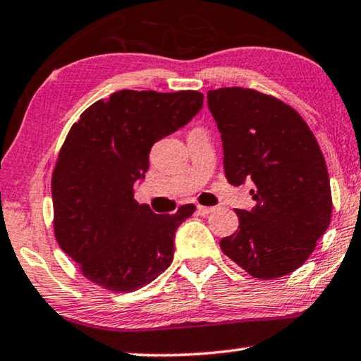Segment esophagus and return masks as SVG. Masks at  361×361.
Returning a JSON list of instances; mask_svg holds the SVG:
<instances>
[{"mask_svg":"<svg viewBox=\"0 0 361 361\" xmlns=\"http://www.w3.org/2000/svg\"><path fill=\"white\" fill-rule=\"evenodd\" d=\"M214 209H216V208H209V206H202V204L197 206V211H198L200 216H208V214H211V212L214 211Z\"/></svg>","mask_w":361,"mask_h":361,"instance_id":"34e87169","label":"esophagus"}]
</instances>
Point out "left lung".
<instances>
[{"instance_id":"left-lung-1","label":"left lung","mask_w":361,"mask_h":361,"mask_svg":"<svg viewBox=\"0 0 361 361\" xmlns=\"http://www.w3.org/2000/svg\"><path fill=\"white\" fill-rule=\"evenodd\" d=\"M232 185L252 184L256 206L236 209L238 230L221 250L256 279L271 280L302 265L326 232L333 202L315 135L296 110L245 87L208 92Z\"/></svg>"}]
</instances>
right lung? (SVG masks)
<instances>
[{"instance_id":"add662e5","label":"right lung","mask_w":361,"mask_h":361,"mask_svg":"<svg viewBox=\"0 0 361 361\" xmlns=\"http://www.w3.org/2000/svg\"><path fill=\"white\" fill-rule=\"evenodd\" d=\"M198 91L114 92L82 111L67 134L52 174L56 238L82 275L110 291L149 285L174 256L177 227L193 204L155 214L134 200L155 142L203 109Z\"/></svg>"}]
</instances>
